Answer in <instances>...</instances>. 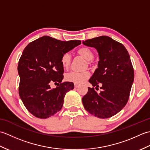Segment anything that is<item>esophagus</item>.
Returning a JSON list of instances; mask_svg holds the SVG:
<instances>
[{"instance_id": "1", "label": "esophagus", "mask_w": 150, "mask_h": 150, "mask_svg": "<svg viewBox=\"0 0 150 150\" xmlns=\"http://www.w3.org/2000/svg\"><path fill=\"white\" fill-rule=\"evenodd\" d=\"M75 88H78L79 86V84H75Z\"/></svg>"}]
</instances>
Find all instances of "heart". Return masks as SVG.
<instances>
[{"label":"heart","instance_id":"obj_1","mask_svg":"<svg viewBox=\"0 0 150 150\" xmlns=\"http://www.w3.org/2000/svg\"><path fill=\"white\" fill-rule=\"evenodd\" d=\"M77 53L79 55L82 56L84 59L88 61L90 64L91 60L94 58V53L92 50L88 47H82L77 51ZM61 64L64 69L69 68L71 64V55L69 53H64L61 57ZM90 74L88 71H84L81 73L71 71L65 75V79L68 82H71L75 84L83 83L89 78Z\"/></svg>","mask_w":150,"mask_h":150}]
</instances>
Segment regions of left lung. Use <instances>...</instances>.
<instances>
[{
	"label": "left lung",
	"instance_id": "8db88e82",
	"mask_svg": "<svg viewBox=\"0 0 150 150\" xmlns=\"http://www.w3.org/2000/svg\"><path fill=\"white\" fill-rule=\"evenodd\" d=\"M83 44L95 47L99 56L98 68L89 82L99 87L98 93L94 88H88L82 97V104L89 113L106 119L122 110L128 103L134 71L128 51L123 44L108 36H100L84 41ZM95 88V89H96Z\"/></svg>",
	"mask_w": 150,
	"mask_h": 150
}]
</instances>
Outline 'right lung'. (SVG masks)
<instances>
[{"mask_svg":"<svg viewBox=\"0 0 150 150\" xmlns=\"http://www.w3.org/2000/svg\"><path fill=\"white\" fill-rule=\"evenodd\" d=\"M81 44V40L65 42L44 36L24 48L18 64V93L25 107L35 117L46 119L62 109L64 97L74 84L62 82L64 68L60 59L62 54ZM52 82L60 84L52 89Z\"/></svg>","mask_w":150,"mask_h":150,"instance_id":"add662e5","label":"right lung"}]
</instances>
